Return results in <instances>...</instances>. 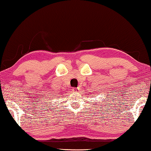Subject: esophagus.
<instances>
[{
    "label": "esophagus",
    "instance_id": "esophagus-1",
    "mask_svg": "<svg viewBox=\"0 0 151 151\" xmlns=\"http://www.w3.org/2000/svg\"><path fill=\"white\" fill-rule=\"evenodd\" d=\"M72 91L73 92H75V93H76V92H78V88H72Z\"/></svg>",
    "mask_w": 151,
    "mask_h": 151
}]
</instances>
